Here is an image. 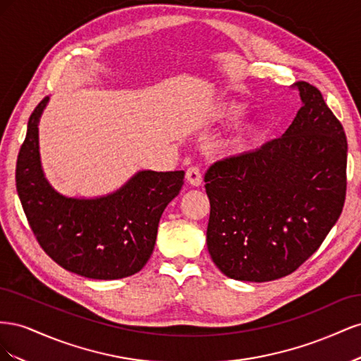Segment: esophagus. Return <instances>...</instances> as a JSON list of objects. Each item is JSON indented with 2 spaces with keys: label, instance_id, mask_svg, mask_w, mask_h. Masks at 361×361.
<instances>
[{
  "label": "esophagus",
  "instance_id": "obj_1",
  "mask_svg": "<svg viewBox=\"0 0 361 361\" xmlns=\"http://www.w3.org/2000/svg\"><path fill=\"white\" fill-rule=\"evenodd\" d=\"M187 182L192 185V187H199V185H202V173L199 167L194 166L187 170Z\"/></svg>",
  "mask_w": 361,
  "mask_h": 361
}]
</instances>
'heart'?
Instances as JSON below:
<instances>
[{
  "label": "heart",
  "mask_w": 361,
  "mask_h": 361,
  "mask_svg": "<svg viewBox=\"0 0 361 361\" xmlns=\"http://www.w3.org/2000/svg\"><path fill=\"white\" fill-rule=\"evenodd\" d=\"M245 113V106L238 104L235 101H221L218 102L212 110L209 111V120L212 122H235V120L241 118ZM259 134L253 123L245 125L241 130H239L238 135L231 140V149L235 154H241V152L247 150Z\"/></svg>",
  "instance_id": "b5f03b06"
}]
</instances>
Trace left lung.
Segmentation results:
<instances>
[{
	"mask_svg": "<svg viewBox=\"0 0 361 361\" xmlns=\"http://www.w3.org/2000/svg\"><path fill=\"white\" fill-rule=\"evenodd\" d=\"M302 106L279 138L214 162L206 244L216 268L243 281L292 274L321 247L342 214L348 143L321 92L295 82Z\"/></svg>",
	"mask_w": 361,
	"mask_h": 361,
	"instance_id": "8db88e82",
	"label": "left lung"
}]
</instances>
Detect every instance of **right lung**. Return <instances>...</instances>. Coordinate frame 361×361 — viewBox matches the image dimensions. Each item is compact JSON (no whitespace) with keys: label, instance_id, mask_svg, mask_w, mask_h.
<instances>
[{"label":"right lung","instance_id":"right-lung-1","mask_svg":"<svg viewBox=\"0 0 361 361\" xmlns=\"http://www.w3.org/2000/svg\"><path fill=\"white\" fill-rule=\"evenodd\" d=\"M31 113L16 162V190L43 251L61 268L94 280L129 277L154 251L159 218L179 194L185 171H138L104 197L73 199L54 190L42 170L39 120Z\"/></svg>","mask_w":361,"mask_h":361}]
</instances>
